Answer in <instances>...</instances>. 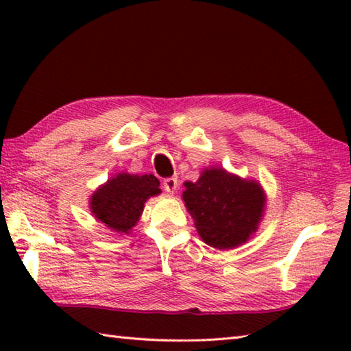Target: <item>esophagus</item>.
I'll list each match as a JSON object with an SVG mask.
<instances>
[{
    "label": "esophagus",
    "mask_w": 351,
    "mask_h": 351,
    "mask_svg": "<svg viewBox=\"0 0 351 351\" xmlns=\"http://www.w3.org/2000/svg\"><path fill=\"white\" fill-rule=\"evenodd\" d=\"M162 189L166 190L167 193H170V195H173V193L178 189V180H176V178H166V180H164V182H162Z\"/></svg>",
    "instance_id": "1"
}]
</instances>
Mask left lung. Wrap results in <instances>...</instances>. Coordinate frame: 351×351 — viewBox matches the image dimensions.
Instances as JSON below:
<instances>
[{
	"mask_svg": "<svg viewBox=\"0 0 351 351\" xmlns=\"http://www.w3.org/2000/svg\"><path fill=\"white\" fill-rule=\"evenodd\" d=\"M184 187L182 199L197 234L211 247L234 249L258 230L265 208L259 182L211 167L196 182H184Z\"/></svg>",
	"mask_w": 351,
	"mask_h": 351,
	"instance_id": "left-lung-1",
	"label": "left lung"
}]
</instances>
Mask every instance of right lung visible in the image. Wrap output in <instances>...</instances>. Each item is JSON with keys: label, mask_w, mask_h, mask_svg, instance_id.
<instances>
[{"label": "right lung", "mask_w": 351, "mask_h": 351, "mask_svg": "<svg viewBox=\"0 0 351 351\" xmlns=\"http://www.w3.org/2000/svg\"><path fill=\"white\" fill-rule=\"evenodd\" d=\"M160 193V181L154 175L119 173L101 185L88 204L99 223L117 234H130L146 200Z\"/></svg>", "instance_id": "right-lung-1"}]
</instances>
